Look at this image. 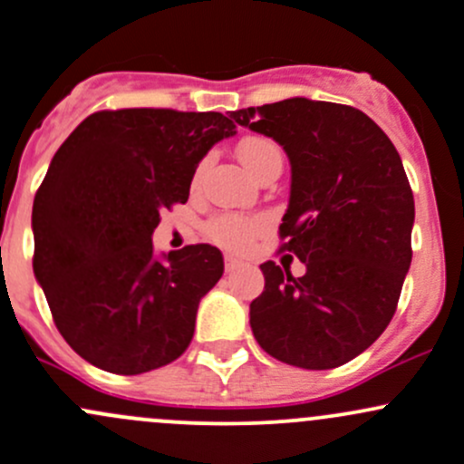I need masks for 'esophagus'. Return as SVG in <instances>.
<instances>
[{"label": "esophagus", "mask_w": 464, "mask_h": 464, "mask_svg": "<svg viewBox=\"0 0 464 464\" xmlns=\"http://www.w3.org/2000/svg\"><path fill=\"white\" fill-rule=\"evenodd\" d=\"M240 266H242V262L237 260V257H231V256L224 257V269H227L228 273L236 271V269H240Z\"/></svg>", "instance_id": "esophagus-1"}]
</instances>
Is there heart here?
I'll list each match as a JSON object with an SVG mask.
<instances>
[{"label": "heart", "mask_w": 464, "mask_h": 464, "mask_svg": "<svg viewBox=\"0 0 464 464\" xmlns=\"http://www.w3.org/2000/svg\"><path fill=\"white\" fill-rule=\"evenodd\" d=\"M237 158L245 164L246 170L253 175L260 173L271 160L282 158V150L273 140L262 138V135H248L237 144ZM208 160H202L195 170L193 182L198 184L202 178L204 169H207ZM262 231V219L253 216H240V213H219L207 222V236L219 246L228 248V251H245L251 245L253 237Z\"/></svg>", "instance_id": "1"}]
</instances>
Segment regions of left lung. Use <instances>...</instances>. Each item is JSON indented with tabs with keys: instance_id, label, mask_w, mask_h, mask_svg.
I'll return each mask as SVG.
<instances>
[{
	"instance_id": "left-lung-1",
	"label": "left lung",
	"mask_w": 464,
	"mask_h": 464,
	"mask_svg": "<svg viewBox=\"0 0 464 464\" xmlns=\"http://www.w3.org/2000/svg\"><path fill=\"white\" fill-rule=\"evenodd\" d=\"M231 117L289 155L280 251L306 265L302 277L273 260L260 265L253 335L280 362L340 367L387 329L411 265L413 193L402 160L372 117L347 104L291 97Z\"/></svg>"
}]
</instances>
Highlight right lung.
I'll use <instances>...</instances> for the list:
<instances>
[{
  "mask_svg": "<svg viewBox=\"0 0 464 464\" xmlns=\"http://www.w3.org/2000/svg\"><path fill=\"white\" fill-rule=\"evenodd\" d=\"M233 117L173 109L97 111L53 158L33 202V271L62 338L86 362L138 375L173 362L224 273L222 253H153L160 213L184 204L199 160Z\"/></svg>",
  "mask_w": 464,
  "mask_h": 464,
  "instance_id": "add662e5",
  "label": "right lung"
}]
</instances>
